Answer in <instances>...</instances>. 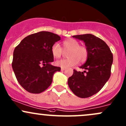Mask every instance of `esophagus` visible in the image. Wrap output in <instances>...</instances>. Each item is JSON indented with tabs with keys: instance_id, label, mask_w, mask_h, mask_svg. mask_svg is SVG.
Here are the masks:
<instances>
[{
	"instance_id": "34e87169",
	"label": "esophagus",
	"mask_w": 126,
	"mask_h": 126,
	"mask_svg": "<svg viewBox=\"0 0 126 126\" xmlns=\"http://www.w3.org/2000/svg\"><path fill=\"white\" fill-rule=\"evenodd\" d=\"M61 71H64V70H65V68H61Z\"/></svg>"
}]
</instances>
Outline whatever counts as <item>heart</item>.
Wrapping results in <instances>:
<instances>
[{
	"mask_svg": "<svg viewBox=\"0 0 126 126\" xmlns=\"http://www.w3.org/2000/svg\"><path fill=\"white\" fill-rule=\"evenodd\" d=\"M64 50L69 51L67 54L68 59H61L55 63L56 66L63 68L76 65L78 63H83L87 59L88 51L83 46H80V43L75 39L69 38L63 42ZM51 52L54 58H59L63 53V50L57 43H55L51 48Z\"/></svg>",
	"mask_w": 126,
	"mask_h": 126,
	"instance_id": "obj_1",
	"label": "heart"
}]
</instances>
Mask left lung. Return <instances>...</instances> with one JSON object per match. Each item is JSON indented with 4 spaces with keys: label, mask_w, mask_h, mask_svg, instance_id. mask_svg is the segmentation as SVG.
<instances>
[{
    "label": "left lung",
    "mask_w": 126,
    "mask_h": 126,
    "mask_svg": "<svg viewBox=\"0 0 126 126\" xmlns=\"http://www.w3.org/2000/svg\"><path fill=\"white\" fill-rule=\"evenodd\" d=\"M84 42L88 51L86 63L80 67L85 71L73 70L68 79L70 90L78 97L87 98L98 93L110 78L113 55L105 41L92 34L74 35Z\"/></svg>",
    "instance_id": "left-lung-1"
}]
</instances>
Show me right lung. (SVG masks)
I'll return each mask as SVG.
<instances>
[{
	"label": "right lung",
	"instance_id": "right-lung-1",
	"mask_svg": "<svg viewBox=\"0 0 126 126\" xmlns=\"http://www.w3.org/2000/svg\"><path fill=\"white\" fill-rule=\"evenodd\" d=\"M61 40L57 34L41 31L25 37L15 48L12 67L20 85L33 94L45 91L61 68L51 64L52 46Z\"/></svg>",
	"mask_w": 126,
	"mask_h": 126
}]
</instances>
